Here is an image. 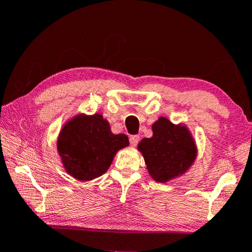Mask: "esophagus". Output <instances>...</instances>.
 Returning a JSON list of instances; mask_svg holds the SVG:
<instances>
[{
	"mask_svg": "<svg viewBox=\"0 0 252 252\" xmlns=\"http://www.w3.org/2000/svg\"><path fill=\"white\" fill-rule=\"evenodd\" d=\"M139 141H140V136L139 135H131L130 136V143H131L132 147H135L136 144L139 143Z\"/></svg>",
	"mask_w": 252,
	"mask_h": 252,
	"instance_id": "obj_1",
	"label": "esophagus"
}]
</instances>
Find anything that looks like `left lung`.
<instances>
[{
	"instance_id": "1",
	"label": "left lung",
	"mask_w": 252,
	"mask_h": 252,
	"mask_svg": "<svg viewBox=\"0 0 252 252\" xmlns=\"http://www.w3.org/2000/svg\"><path fill=\"white\" fill-rule=\"evenodd\" d=\"M153 135L138 144L147 169L157 182H168L185 173L197 157L193 138L183 125H173L160 117L152 125Z\"/></svg>"
}]
</instances>
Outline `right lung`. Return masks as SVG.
Instances as JSON below:
<instances>
[{
  "instance_id": "add662e5",
  "label": "right lung",
  "mask_w": 252,
  "mask_h": 252,
  "mask_svg": "<svg viewBox=\"0 0 252 252\" xmlns=\"http://www.w3.org/2000/svg\"><path fill=\"white\" fill-rule=\"evenodd\" d=\"M58 152L65 171L79 181H90L108 171L114 156L129 146L126 134H113L99 113L78 114L58 138Z\"/></svg>"
}]
</instances>
